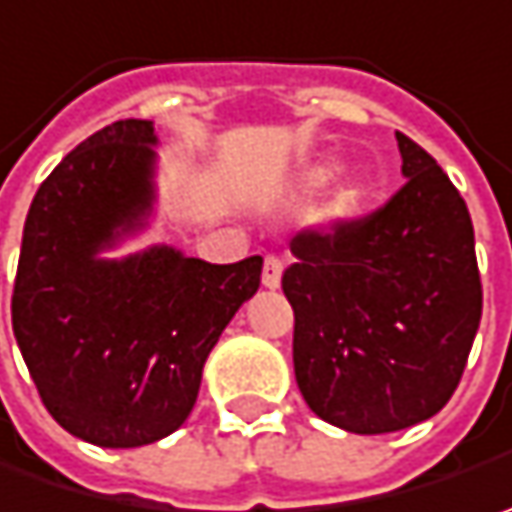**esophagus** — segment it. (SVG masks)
Here are the masks:
<instances>
[{"label": "esophagus", "mask_w": 512, "mask_h": 512, "mask_svg": "<svg viewBox=\"0 0 512 512\" xmlns=\"http://www.w3.org/2000/svg\"><path fill=\"white\" fill-rule=\"evenodd\" d=\"M280 275H283V260L278 255H266V260H263V286L278 289Z\"/></svg>", "instance_id": "esophagus-1"}]
</instances>
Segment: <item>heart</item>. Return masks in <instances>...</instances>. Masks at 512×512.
Returning <instances> with one entry per match:
<instances>
[{
  "label": "heart",
  "mask_w": 512,
  "mask_h": 512,
  "mask_svg": "<svg viewBox=\"0 0 512 512\" xmlns=\"http://www.w3.org/2000/svg\"><path fill=\"white\" fill-rule=\"evenodd\" d=\"M335 171H338V163H335V160H318L315 166L306 168V174H303V189H321V186H326V183L335 177ZM361 203H364V186L355 180V174H344L341 183L332 191L329 212L338 214V217H346V214L358 212Z\"/></svg>",
  "instance_id": "heart-1"
}]
</instances>
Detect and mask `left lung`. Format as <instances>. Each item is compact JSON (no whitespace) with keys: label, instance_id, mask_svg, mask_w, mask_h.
I'll return each mask as SVG.
<instances>
[{"label":"left lung","instance_id":"obj_1","mask_svg":"<svg viewBox=\"0 0 512 512\" xmlns=\"http://www.w3.org/2000/svg\"><path fill=\"white\" fill-rule=\"evenodd\" d=\"M407 183L378 212L292 237L295 378L346 433L407 430L456 392L481 321L467 203L433 157L395 131Z\"/></svg>","mask_w":512,"mask_h":512}]
</instances>
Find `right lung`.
Instances as JSON below:
<instances>
[{"label": "right lung", "instance_id": "obj_1", "mask_svg": "<svg viewBox=\"0 0 512 512\" xmlns=\"http://www.w3.org/2000/svg\"><path fill=\"white\" fill-rule=\"evenodd\" d=\"M154 145L148 120L79 143L36 191L13 283V335L45 410L114 450L189 418L203 364L263 269L260 255L217 266L171 246L102 257L148 226Z\"/></svg>", "mask_w": 512, "mask_h": 512}]
</instances>
